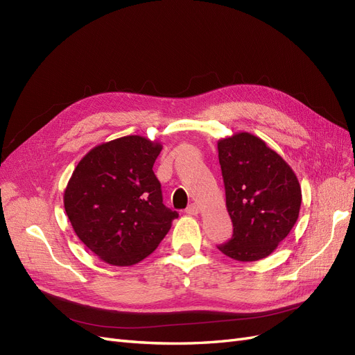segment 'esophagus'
Segmentation results:
<instances>
[{
    "instance_id": "esophagus-1",
    "label": "esophagus",
    "mask_w": 355,
    "mask_h": 355,
    "mask_svg": "<svg viewBox=\"0 0 355 355\" xmlns=\"http://www.w3.org/2000/svg\"><path fill=\"white\" fill-rule=\"evenodd\" d=\"M187 213L188 214H192V216H197V214L200 213V207H198V204H191V206L187 209Z\"/></svg>"
}]
</instances>
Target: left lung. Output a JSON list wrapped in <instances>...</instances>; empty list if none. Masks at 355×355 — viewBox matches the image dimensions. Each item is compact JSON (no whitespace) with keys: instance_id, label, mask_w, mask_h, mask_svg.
Returning <instances> with one entry per match:
<instances>
[{"instance_id":"left-lung-1","label":"left lung","mask_w":355,"mask_h":355,"mask_svg":"<svg viewBox=\"0 0 355 355\" xmlns=\"http://www.w3.org/2000/svg\"><path fill=\"white\" fill-rule=\"evenodd\" d=\"M232 239L218 249L234 261L270 256L299 218L302 191L282 155L252 133L218 141Z\"/></svg>"}]
</instances>
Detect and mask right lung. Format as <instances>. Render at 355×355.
Here are the masks:
<instances>
[{
  "label": "right lung",
  "instance_id": "1",
  "mask_svg": "<svg viewBox=\"0 0 355 355\" xmlns=\"http://www.w3.org/2000/svg\"><path fill=\"white\" fill-rule=\"evenodd\" d=\"M163 145L130 135L85 154L63 192L77 237L103 262L132 266L151 254L178 218L153 167Z\"/></svg>",
  "mask_w": 355,
  "mask_h": 355
}]
</instances>
